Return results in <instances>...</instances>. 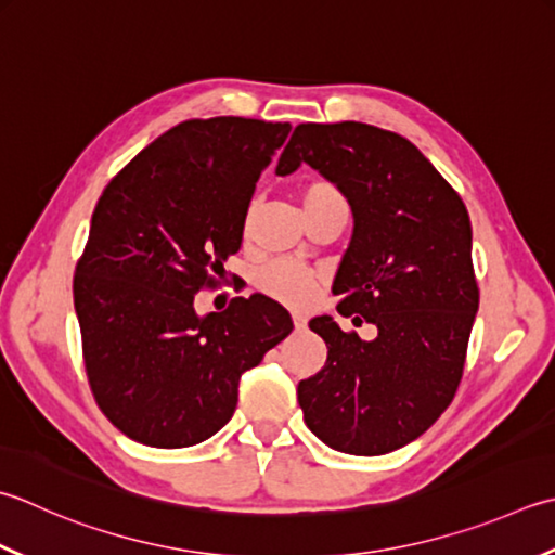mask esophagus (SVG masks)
<instances>
[{
  "label": "esophagus",
  "mask_w": 555,
  "mask_h": 555,
  "mask_svg": "<svg viewBox=\"0 0 555 555\" xmlns=\"http://www.w3.org/2000/svg\"><path fill=\"white\" fill-rule=\"evenodd\" d=\"M306 324H308V320L302 318V314H293V327H296V332L306 330Z\"/></svg>",
  "instance_id": "34e87169"
}]
</instances>
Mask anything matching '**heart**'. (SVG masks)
I'll list each match as a JSON object with an SVG mask.
<instances>
[{"instance_id": "1", "label": "heart", "mask_w": 555, "mask_h": 555, "mask_svg": "<svg viewBox=\"0 0 555 555\" xmlns=\"http://www.w3.org/2000/svg\"><path fill=\"white\" fill-rule=\"evenodd\" d=\"M298 199L306 214L324 204L346 202L341 190L327 180H312L308 184H302ZM318 271H312L310 267H302L298 262H291V259H274V262L259 269L255 276V284L264 296L288 308H306L312 298L314 286H318Z\"/></svg>"}]
</instances>
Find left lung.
Returning a JSON list of instances; mask_svg holds the SVG:
<instances>
[{
    "instance_id": "1",
    "label": "left lung",
    "mask_w": 555,
    "mask_h": 555,
    "mask_svg": "<svg viewBox=\"0 0 555 555\" xmlns=\"http://www.w3.org/2000/svg\"><path fill=\"white\" fill-rule=\"evenodd\" d=\"M308 163L344 192L351 245L336 271L339 314L377 327L373 341L332 318L322 371L298 383L308 428L332 450L375 457L423 436L457 395L479 310L472 221L452 184L411 144L363 122L298 125L279 158Z\"/></svg>"
}]
</instances>
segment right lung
<instances>
[{"instance_id":"add662e5","label":"right lung","mask_w":555,"mask_h":555,"mask_svg":"<svg viewBox=\"0 0 555 555\" xmlns=\"http://www.w3.org/2000/svg\"><path fill=\"white\" fill-rule=\"evenodd\" d=\"M288 132L267 119H184L98 199L74 308L95 404L127 438L168 450L211 438L233 416L241 375L291 334V314L259 293L194 312L241 249L255 182Z\"/></svg>"}]
</instances>
